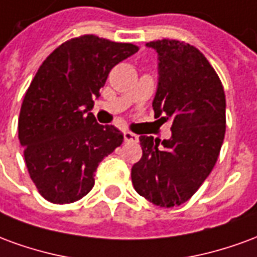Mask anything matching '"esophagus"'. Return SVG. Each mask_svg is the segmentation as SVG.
<instances>
[{
	"mask_svg": "<svg viewBox=\"0 0 257 257\" xmlns=\"http://www.w3.org/2000/svg\"><path fill=\"white\" fill-rule=\"evenodd\" d=\"M123 139L128 143H138L139 142V136L132 134V132H123Z\"/></svg>",
	"mask_w": 257,
	"mask_h": 257,
	"instance_id": "34e87169",
	"label": "esophagus"
}]
</instances>
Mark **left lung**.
<instances>
[{"instance_id": "left-lung-1", "label": "left lung", "mask_w": 257, "mask_h": 257, "mask_svg": "<svg viewBox=\"0 0 257 257\" xmlns=\"http://www.w3.org/2000/svg\"><path fill=\"white\" fill-rule=\"evenodd\" d=\"M158 53L156 117L172 121L169 140L140 136L143 156L132 167L135 190L157 206L184 204L209 176L226 134V95L202 53L178 40L146 44Z\"/></svg>"}]
</instances>
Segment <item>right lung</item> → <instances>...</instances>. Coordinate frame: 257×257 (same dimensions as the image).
I'll use <instances>...</instances> for the list:
<instances>
[{"label":"right lung","instance_id":"obj_1","mask_svg":"<svg viewBox=\"0 0 257 257\" xmlns=\"http://www.w3.org/2000/svg\"><path fill=\"white\" fill-rule=\"evenodd\" d=\"M139 47L85 34L59 45L38 68L20 108L19 140L38 193L71 204L89 193L99 162L122 145L89 110L115 64Z\"/></svg>","mask_w":257,"mask_h":257}]
</instances>
